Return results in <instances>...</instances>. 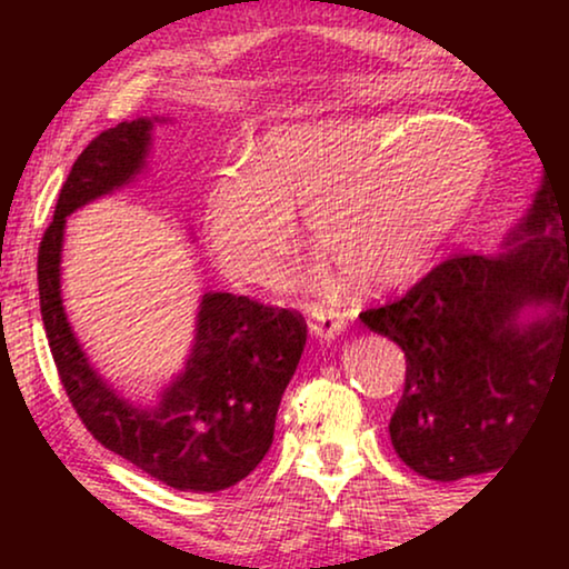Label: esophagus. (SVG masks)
<instances>
[{
    "mask_svg": "<svg viewBox=\"0 0 569 569\" xmlns=\"http://www.w3.org/2000/svg\"><path fill=\"white\" fill-rule=\"evenodd\" d=\"M307 316H310V335L318 339H326V342L335 339L337 335H342L345 326H348L345 312L329 310V307H321V305L307 307Z\"/></svg>",
    "mask_w": 569,
    "mask_h": 569,
    "instance_id": "34e87169",
    "label": "esophagus"
}]
</instances>
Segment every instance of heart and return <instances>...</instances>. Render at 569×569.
Masks as SVG:
<instances>
[{"mask_svg":"<svg viewBox=\"0 0 569 569\" xmlns=\"http://www.w3.org/2000/svg\"><path fill=\"white\" fill-rule=\"evenodd\" d=\"M411 117H331L267 130L224 166L202 224L221 267L248 283L278 272L307 208L316 243L363 289L415 278L466 217L487 176L481 136ZM316 276H307L312 280Z\"/></svg>","mask_w":569,"mask_h":569,"instance_id":"obj_1","label":"heart"}]
</instances>
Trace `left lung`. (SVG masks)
Segmentation results:
<instances>
[{
    "instance_id": "left-lung-1",
    "label": "left lung",
    "mask_w": 569,
    "mask_h": 569,
    "mask_svg": "<svg viewBox=\"0 0 569 569\" xmlns=\"http://www.w3.org/2000/svg\"><path fill=\"white\" fill-rule=\"evenodd\" d=\"M361 321L407 356L390 441L411 471L457 481L500 468L569 375V194L546 171L498 253L447 259Z\"/></svg>"
}]
</instances>
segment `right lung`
<instances>
[{
  "label": "right lung",
  "instance_id": "1",
  "mask_svg": "<svg viewBox=\"0 0 569 569\" xmlns=\"http://www.w3.org/2000/svg\"><path fill=\"white\" fill-rule=\"evenodd\" d=\"M158 122L168 117L120 122L74 160L39 243V310L58 377L93 439L162 485L219 492L246 479L270 449L280 398L307 342L305 318L248 297L206 291L184 369L152 407H143L98 375L61 297L67 217L147 173Z\"/></svg>",
  "mask_w": 569,
  "mask_h": 569
}]
</instances>
